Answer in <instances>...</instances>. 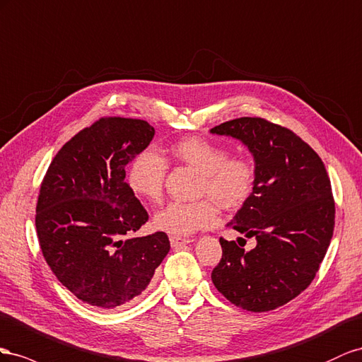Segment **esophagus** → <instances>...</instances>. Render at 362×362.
Returning <instances> with one entry per match:
<instances>
[{
  "instance_id": "1",
  "label": "esophagus",
  "mask_w": 362,
  "mask_h": 362,
  "mask_svg": "<svg viewBox=\"0 0 362 362\" xmlns=\"http://www.w3.org/2000/svg\"><path fill=\"white\" fill-rule=\"evenodd\" d=\"M191 241H192V240H189V238H179V236H170V243H171L173 249H179L180 245L188 244V243H191Z\"/></svg>"
}]
</instances>
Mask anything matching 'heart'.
<instances>
[{
    "label": "heart",
    "instance_id": "b5f03b06",
    "mask_svg": "<svg viewBox=\"0 0 362 362\" xmlns=\"http://www.w3.org/2000/svg\"><path fill=\"white\" fill-rule=\"evenodd\" d=\"M173 156L200 171L199 195L194 202H171L154 215V227L173 236H188L218 221V206L236 208L249 197L255 183V168L249 159L227 158L221 144L191 136L174 144ZM168 163L160 153L144 150L127 170V185L138 197L158 203L162 199Z\"/></svg>",
    "mask_w": 362,
    "mask_h": 362
}]
</instances>
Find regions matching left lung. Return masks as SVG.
Listing matches in <instances>:
<instances>
[{
    "instance_id": "obj_1",
    "label": "left lung",
    "mask_w": 362,
    "mask_h": 362,
    "mask_svg": "<svg viewBox=\"0 0 362 362\" xmlns=\"http://www.w3.org/2000/svg\"><path fill=\"white\" fill-rule=\"evenodd\" d=\"M243 141L255 158L253 192L229 223L256 247L220 238L212 282L227 300L252 313L293 300L314 281L334 235L335 202L325 163L290 129L259 117L211 130Z\"/></svg>"
}]
</instances>
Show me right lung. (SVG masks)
Segmentation results:
<instances>
[{
	"label": "right lung",
	"instance_id": "1",
	"mask_svg": "<svg viewBox=\"0 0 362 362\" xmlns=\"http://www.w3.org/2000/svg\"><path fill=\"white\" fill-rule=\"evenodd\" d=\"M153 136L144 119L100 118L57 151L40 185V250L59 282L90 306L129 303L170 252L165 232L132 236L148 214L129 188L126 165Z\"/></svg>",
	"mask_w": 362,
	"mask_h": 362
}]
</instances>
